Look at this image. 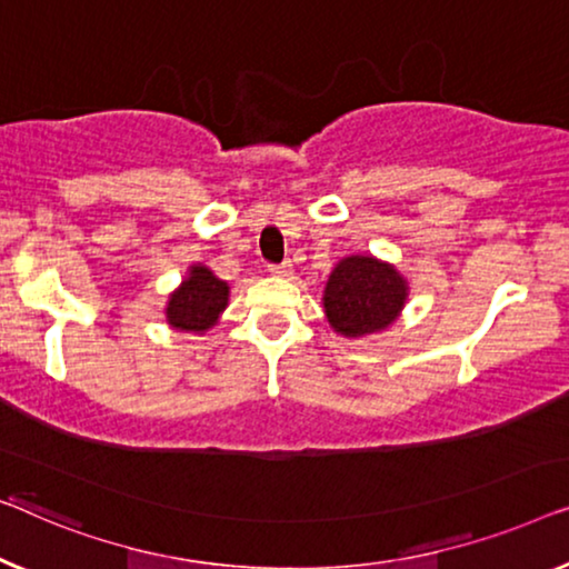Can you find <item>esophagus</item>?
<instances>
[{
	"instance_id": "obj_1",
	"label": "esophagus",
	"mask_w": 569,
	"mask_h": 569,
	"mask_svg": "<svg viewBox=\"0 0 569 569\" xmlns=\"http://www.w3.org/2000/svg\"><path fill=\"white\" fill-rule=\"evenodd\" d=\"M268 273L270 276H281V278H286V276H291V266H268Z\"/></svg>"
}]
</instances>
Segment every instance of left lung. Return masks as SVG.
<instances>
[{"label": "left lung", "instance_id": "left-lung-1", "mask_svg": "<svg viewBox=\"0 0 569 569\" xmlns=\"http://www.w3.org/2000/svg\"><path fill=\"white\" fill-rule=\"evenodd\" d=\"M407 296L410 283L397 266L373 254H348L327 278L322 309L332 332L361 340L389 330L402 315Z\"/></svg>", "mask_w": 569, "mask_h": 569}]
</instances>
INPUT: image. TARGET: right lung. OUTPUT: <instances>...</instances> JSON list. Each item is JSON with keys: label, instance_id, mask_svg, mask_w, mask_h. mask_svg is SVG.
I'll return each mask as SVG.
<instances>
[{"label": "right lung", "instance_id": "add662e5", "mask_svg": "<svg viewBox=\"0 0 569 569\" xmlns=\"http://www.w3.org/2000/svg\"><path fill=\"white\" fill-rule=\"evenodd\" d=\"M229 307V283L221 281L211 268L193 262L180 286L167 296L164 319L172 330L203 335L219 325Z\"/></svg>", "mask_w": 569, "mask_h": 569}]
</instances>
